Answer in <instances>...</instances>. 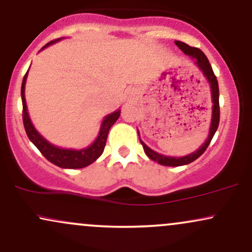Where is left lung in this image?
<instances>
[{
  "instance_id": "left-lung-1",
  "label": "left lung",
  "mask_w": 252,
  "mask_h": 252,
  "mask_svg": "<svg viewBox=\"0 0 252 252\" xmlns=\"http://www.w3.org/2000/svg\"><path fill=\"white\" fill-rule=\"evenodd\" d=\"M175 45L178 46L180 50L184 52L185 54L189 56L194 60L195 65L200 68L204 76L206 77V79L209 80L211 85V94H212V102H213V108H212V120H211V126H210V132L209 137L205 141V143L199 148L195 150L192 154L182 156V158H172V156H164L158 154V153L154 152L149 148L148 146H146L142 141L140 140L141 144H142L144 153H146L147 156L150 158V160L156 161L158 163L162 164V166H169V167H178V166H184V164H189L193 161L196 160L199 156L204 154L205 150L207 149L209 144L212 141L213 136H215L217 129H218L219 126V120H220V110H219V88H218V80H217V77L215 76V72L212 70V66L207 59V57L205 56L204 52L196 47H190V46L187 45V43L182 41H175ZM138 132V131H137ZM138 137H140V134H138Z\"/></svg>"
}]
</instances>
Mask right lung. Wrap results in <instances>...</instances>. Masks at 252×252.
Masks as SVG:
<instances>
[{"mask_svg":"<svg viewBox=\"0 0 252 252\" xmlns=\"http://www.w3.org/2000/svg\"><path fill=\"white\" fill-rule=\"evenodd\" d=\"M60 39L52 40L51 42L46 43L45 46L41 48H46L47 46L52 45V43L59 41ZM27 73L25 74L24 80H22V86H21V97H22V120H24V126L26 134H27L28 138L34 143V146L40 150V153L47 158L50 162L56 164L58 167H62V168H68V169H77V168H84V167L89 166L92 162L97 160L100 155L103 154L104 147L106 143V137H108L109 130L114 126L115 122L118 120L121 115V110L112 112L104 118L102 126H100L99 134H98L97 138L94 140V142L91 146L88 147L85 149L80 150H74V149H63L59 148V147L53 146L48 141H46L39 132L36 131V129L34 128V126L31 122V118L28 116L27 111V105H26V98H25V85L26 80H27Z\"/></svg>","mask_w":252,"mask_h":252,"instance_id":"1","label":"right lung"}]
</instances>
